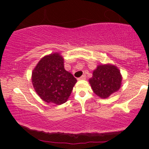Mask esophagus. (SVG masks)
Segmentation results:
<instances>
[{"instance_id": "esophagus-1", "label": "esophagus", "mask_w": 149, "mask_h": 149, "mask_svg": "<svg viewBox=\"0 0 149 149\" xmlns=\"http://www.w3.org/2000/svg\"><path fill=\"white\" fill-rule=\"evenodd\" d=\"M86 79V76L85 75H84V76H81L80 78H79V79H78V80H85Z\"/></svg>"}]
</instances>
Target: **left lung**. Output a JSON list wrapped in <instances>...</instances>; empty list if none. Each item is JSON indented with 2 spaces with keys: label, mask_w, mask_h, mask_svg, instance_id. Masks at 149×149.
Instances as JSON below:
<instances>
[{
  "label": "left lung",
  "mask_w": 149,
  "mask_h": 149,
  "mask_svg": "<svg viewBox=\"0 0 149 149\" xmlns=\"http://www.w3.org/2000/svg\"><path fill=\"white\" fill-rule=\"evenodd\" d=\"M122 76L119 69L114 65L97 66L93 72L89 83L94 92L103 99L107 98L112 93L118 91L121 86Z\"/></svg>",
  "instance_id": "obj_1"
}]
</instances>
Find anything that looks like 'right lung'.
Masks as SVG:
<instances>
[{"mask_svg": "<svg viewBox=\"0 0 149 149\" xmlns=\"http://www.w3.org/2000/svg\"><path fill=\"white\" fill-rule=\"evenodd\" d=\"M36 92L46 102L62 104L67 101L77 80L64 68L63 58L58 53L44 57L32 72Z\"/></svg>", "mask_w": 149, "mask_h": 149, "instance_id": "add662e5", "label": "right lung"}]
</instances>
